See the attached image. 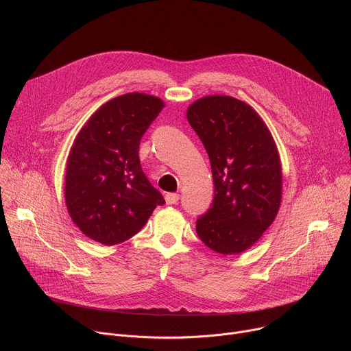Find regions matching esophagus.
I'll return each instance as SVG.
<instances>
[{
  "label": "esophagus",
  "instance_id": "esophagus-1",
  "mask_svg": "<svg viewBox=\"0 0 351 351\" xmlns=\"http://www.w3.org/2000/svg\"><path fill=\"white\" fill-rule=\"evenodd\" d=\"M165 202H167L168 206L176 204L179 202V194H176V193H167L165 194Z\"/></svg>",
  "mask_w": 351,
  "mask_h": 351
}]
</instances>
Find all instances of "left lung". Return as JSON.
<instances>
[{
    "label": "left lung",
    "mask_w": 351,
    "mask_h": 351,
    "mask_svg": "<svg viewBox=\"0 0 351 351\" xmlns=\"http://www.w3.org/2000/svg\"><path fill=\"white\" fill-rule=\"evenodd\" d=\"M187 121L210 157L215 194L195 222L202 241L219 254L252 247L274 222L282 199L276 144L253 107L229 95H207L187 108Z\"/></svg>",
    "instance_id": "obj_1"
}]
</instances>
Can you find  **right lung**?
<instances>
[{"mask_svg":"<svg viewBox=\"0 0 351 351\" xmlns=\"http://www.w3.org/2000/svg\"><path fill=\"white\" fill-rule=\"evenodd\" d=\"M162 108L158 97L128 93L99 107L77 133L66 164L65 203L91 240L122 243L165 204L138 160L140 140Z\"/></svg>","mask_w":351,"mask_h":351,"instance_id":"1","label":"right lung"}]
</instances>
